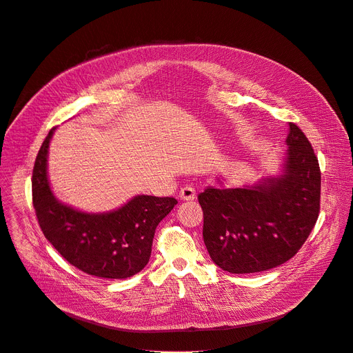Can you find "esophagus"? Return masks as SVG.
Segmentation results:
<instances>
[{
	"label": "esophagus",
	"mask_w": 353,
	"mask_h": 353,
	"mask_svg": "<svg viewBox=\"0 0 353 353\" xmlns=\"http://www.w3.org/2000/svg\"><path fill=\"white\" fill-rule=\"evenodd\" d=\"M195 195H196L195 190H194L192 187H190V185L183 187V188L180 190V194H179L180 199H183V201H194V199H195Z\"/></svg>",
	"instance_id": "1"
}]
</instances>
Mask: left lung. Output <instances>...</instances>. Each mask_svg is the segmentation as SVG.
Here are the masks:
<instances>
[{"label": "left lung", "instance_id": "8db88e82", "mask_svg": "<svg viewBox=\"0 0 353 353\" xmlns=\"http://www.w3.org/2000/svg\"><path fill=\"white\" fill-rule=\"evenodd\" d=\"M283 173L252 187H208L198 195L212 261L236 274L277 268L301 250L320 212L321 173L303 134L290 123Z\"/></svg>", "mask_w": 353, "mask_h": 353}]
</instances>
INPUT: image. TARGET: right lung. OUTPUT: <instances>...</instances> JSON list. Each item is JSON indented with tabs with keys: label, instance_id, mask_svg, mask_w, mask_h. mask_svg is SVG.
Returning <instances> with one entry per match:
<instances>
[{
	"label": "right lung",
	"instance_id": "right-lung-1",
	"mask_svg": "<svg viewBox=\"0 0 353 353\" xmlns=\"http://www.w3.org/2000/svg\"><path fill=\"white\" fill-rule=\"evenodd\" d=\"M52 128L33 169V205L52 247L79 270L101 279H128L150 262L157 225L177 201L137 195L106 213H85L59 202L48 184L47 155Z\"/></svg>",
	"mask_w": 353,
	"mask_h": 353
}]
</instances>
